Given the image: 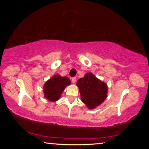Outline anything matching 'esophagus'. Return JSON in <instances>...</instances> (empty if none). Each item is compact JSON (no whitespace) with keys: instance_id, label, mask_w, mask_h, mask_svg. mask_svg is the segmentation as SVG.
Wrapping results in <instances>:
<instances>
[{"instance_id":"34e87169","label":"esophagus","mask_w":149,"mask_h":149,"mask_svg":"<svg viewBox=\"0 0 149 149\" xmlns=\"http://www.w3.org/2000/svg\"><path fill=\"white\" fill-rule=\"evenodd\" d=\"M75 81H76V77H74L72 78V82L73 83V84H75Z\"/></svg>"}]
</instances>
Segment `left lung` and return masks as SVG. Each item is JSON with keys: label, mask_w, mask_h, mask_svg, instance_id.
<instances>
[{"label": "left lung", "mask_w": 149, "mask_h": 149, "mask_svg": "<svg viewBox=\"0 0 149 149\" xmlns=\"http://www.w3.org/2000/svg\"><path fill=\"white\" fill-rule=\"evenodd\" d=\"M77 85L79 87L82 102L91 109L100 105L107 97V84L91 73L78 79Z\"/></svg>", "instance_id": "1"}]
</instances>
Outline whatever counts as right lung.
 <instances>
[{"label":"right lung","mask_w":149,"mask_h":149,"mask_svg":"<svg viewBox=\"0 0 149 149\" xmlns=\"http://www.w3.org/2000/svg\"><path fill=\"white\" fill-rule=\"evenodd\" d=\"M71 81L67 77L56 75L48 80L43 87L45 97L49 101L54 102L59 99L62 93Z\"/></svg>","instance_id":"right-lung-1"}]
</instances>
